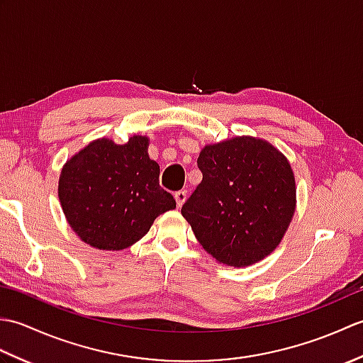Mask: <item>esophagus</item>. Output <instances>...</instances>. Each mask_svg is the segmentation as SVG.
<instances>
[{
  "mask_svg": "<svg viewBox=\"0 0 363 363\" xmlns=\"http://www.w3.org/2000/svg\"><path fill=\"white\" fill-rule=\"evenodd\" d=\"M186 198H187L186 190H179V191H176V194H174V199H176V206H177V209H181V206L184 204V201H186Z\"/></svg>",
  "mask_w": 363,
  "mask_h": 363,
  "instance_id": "34e87169",
  "label": "esophagus"
}]
</instances>
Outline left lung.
Returning <instances> with one entry per match:
<instances>
[{
    "instance_id": "left-lung-1",
    "label": "left lung",
    "mask_w": 363,
    "mask_h": 363,
    "mask_svg": "<svg viewBox=\"0 0 363 363\" xmlns=\"http://www.w3.org/2000/svg\"><path fill=\"white\" fill-rule=\"evenodd\" d=\"M203 181L181 213L198 242L230 267L268 256L295 212V177L274 146L252 137L207 145L199 152Z\"/></svg>"
}]
</instances>
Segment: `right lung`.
I'll return each mask as SVG.
<instances>
[{"instance_id": "1", "label": "right lung", "mask_w": 363, "mask_h": 363, "mask_svg": "<svg viewBox=\"0 0 363 363\" xmlns=\"http://www.w3.org/2000/svg\"><path fill=\"white\" fill-rule=\"evenodd\" d=\"M59 199L73 230L98 250L118 251L148 233L160 213L176 207L159 186V165L148 156V138L125 145L91 142L67 162Z\"/></svg>"}]
</instances>
